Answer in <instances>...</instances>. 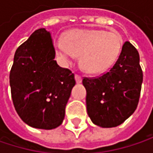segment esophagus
Here are the masks:
<instances>
[{"label":"esophagus","mask_w":153,"mask_h":153,"mask_svg":"<svg viewBox=\"0 0 153 153\" xmlns=\"http://www.w3.org/2000/svg\"><path fill=\"white\" fill-rule=\"evenodd\" d=\"M75 80H76L77 83H80L82 81V79L79 74H75Z\"/></svg>","instance_id":"esophagus-1"}]
</instances>
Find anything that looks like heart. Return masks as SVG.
<instances>
[{
    "mask_svg": "<svg viewBox=\"0 0 153 153\" xmlns=\"http://www.w3.org/2000/svg\"><path fill=\"white\" fill-rule=\"evenodd\" d=\"M122 48V39L117 33L104 30L74 29L57 42L56 48L61 60L70 65L76 56L83 70L91 74L105 72L117 60Z\"/></svg>",
    "mask_w": 153,
    "mask_h": 153,
    "instance_id": "1",
    "label": "heart"
}]
</instances>
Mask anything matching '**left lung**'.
<instances>
[{"label":"left lung","instance_id":"1","mask_svg":"<svg viewBox=\"0 0 153 153\" xmlns=\"http://www.w3.org/2000/svg\"><path fill=\"white\" fill-rule=\"evenodd\" d=\"M143 72L137 48L126 42L112 68L98 78H84L87 111L101 128L122 124L136 111L140 97Z\"/></svg>","mask_w":153,"mask_h":153}]
</instances>
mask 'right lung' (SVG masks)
Returning <instances> with one entry per match:
<instances>
[{"label": "right lung", "mask_w": 153, "mask_h": 153, "mask_svg": "<svg viewBox=\"0 0 153 153\" xmlns=\"http://www.w3.org/2000/svg\"><path fill=\"white\" fill-rule=\"evenodd\" d=\"M49 32L34 31L17 48L10 74L11 97L21 120L30 127L53 129L64 120L75 85L74 74L60 67Z\"/></svg>", "instance_id": "add662e5"}]
</instances>
